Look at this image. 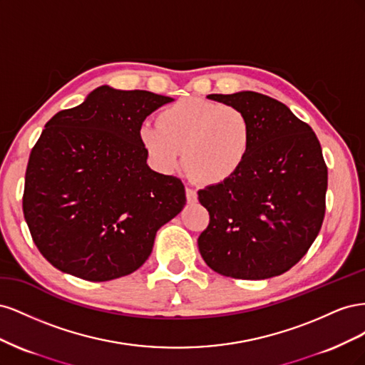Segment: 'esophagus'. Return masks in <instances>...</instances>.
<instances>
[{
    "label": "esophagus",
    "mask_w": 365,
    "mask_h": 365,
    "mask_svg": "<svg viewBox=\"0 0 365 365\" xmlns=\"http://www.w3.org/2000/svg\"><path fill=\"white\" fill-rule=\"evenodd\" d=\"M185 197L189 202H196V200H197V193L195 189H192L190 185L185 187Z\"/></svg>",
    "instance_id": "34e87169"
}]
</instances>
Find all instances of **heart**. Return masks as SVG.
Segmentation results:
<instances>
[{"label": "heart", "mask_w": 365, "mask_h": 365, "mask_svg": "<svg viewBox=\"0 0 365 365\" xmlns=\"http://www.w3.org/2000/svg\"><path fill=\"white\" fill-rule=\"evenodd\" d=\"M141 145L161 170L181 163L197 181L220 184L240 170L252 140L248 115L233 105L180 98L164 106L157 125H143Z\"/></svg>", "instance_id": "heart-1"}]
</instances>
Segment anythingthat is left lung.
Here are the masks:
<instances>
[{
  "mask_svg": "<svg viewBox=\"0 0 365 365\" xmlns=\"http://www.w3.org/2000/svg\"><path fill=\"white\" fill-rule=\"evenodd\" d=\"M252 125L240 170L197 192L210 215L197 237L205 263L220 275L263 280L291 269L314 244L326 212L327 165L312 128L260 93L212 94Z\"/></svg>",
  "mask_w": 365,
  "mask_h": 365,
  "instance_id": "8db88e82",
  "label": "left lung"
}]
</instances>
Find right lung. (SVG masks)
Instances as JSON below:
<instances>
[{"label":"right lung","instance_id":"1","mask_svg":"<svg viewBox=\"0 0 365 365\" xmlns=\"http://www.w3.org/2000/svg\"><path fill=\"white\" fill-rule=\"evenodd\" d=\"M172 101L103 85L47 121L30 152L23 210L54 268L108 282L148 260L157 231L185 205L181 180L153 172L140 140L145 118Z\"/></svg>","mask_w":365,"mask_h":365}]
</instances>
